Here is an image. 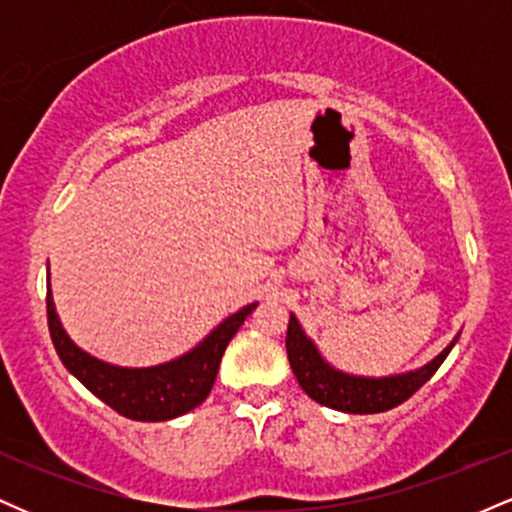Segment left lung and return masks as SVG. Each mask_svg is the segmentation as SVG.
I'll return each instance as SVG.
<instances>
[{
  "mask_svg": "<svg viewBox=\"0 0 512 512\" xmlns=\"http://www.w3.org/2000/svg\"><path fill=\"white\" fill-rule=\"evenodd\" d=\"M455 342L457 337L452 339L443 354L426 363L424 368L411 370V373L392 375V378H356V375L339 373L330 363L322 361L315 344L305 337L293 315L289 320V330H286V354H289L293 375H296L305 395L313 397L317 404L346 411V414H380V411L395 409L402 402H407L419 387H424V383L433 378V373L448 358Z\"/></svg>",
  "mask_w": 512,
  "mask_h": 512,
  "instance_id": "8db88e82",
  "label": "left lung"
}]
</instances>
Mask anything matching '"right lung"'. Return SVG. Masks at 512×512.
<instances>
[{
    "label": "right lung",
    "mask_w": 512,
    "mask_h": 512,
    "mask_svg": "<svg viewBox=\"0 0 512 512\" xmlns=\"http://www.w3.org/2000/svg\"><path fill=\"white\" fill-rule=\"evenodd\" d=\"M45 303H48L52 344H55L64 368L98 399H103L110 409L134 421H168L199 407L214 387L228 342L240 330L245 317L257 308V303L245 305L236 315L223 320L197 349H192L187 356H180L178 361L154 368H117L88 356L67 337L60 325V317L55 313L50 284Z\"/></svg>",
    "instance_id": "1"
}]
</instances>
